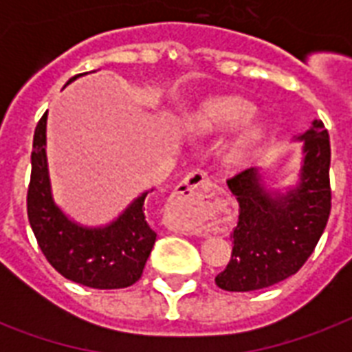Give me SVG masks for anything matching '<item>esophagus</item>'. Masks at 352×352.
Segmentation results:
<instances>
[{"mask_svg": "<svg viewBox=\"0 0 352 352\" xmlns=\"http://www.w3.org/2000/svg\"><path fill=\"white\" fill-rule=\"evenodd\" d=\"M208 175L201 170H193L192 173H188L184 177V181L177 186V195H181V197H192L193 193L204 188L208 184Z\"/></svg>", "mask_w": 352, "mask_h": 352, "instance_id": "34e87169", "label": "esophagus"}]
</instances>
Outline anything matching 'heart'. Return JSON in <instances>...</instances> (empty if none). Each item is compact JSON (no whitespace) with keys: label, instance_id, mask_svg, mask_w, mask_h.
Segmentation results:
<instances>
[{"label":"heart","instance_id":"heart-1","mask_svg":"<svg viewBox=\"0 0 352 352\" xmlns=\"http://www.w3.org/2000/svg\"><path fill=\"white\" fill-rule=\"evenodd\" d=\"M254 113V106L250 102L237 98V96H219L204 102L197 111L193 113L190 122L192 127L199 133H215L237 126ZM261 135V127L248 126L239 131L234 138L228 140L225 146V159L230 164H241L248 159L254 144Z\"/></svg>","mask_w":352,"mask_h":352}]
</instances>
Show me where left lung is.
<instances>
[{
	"label": "left lung",
	"instance_id": "1",
	"mask_svg": "<svg viewBox=\"0 0 352 352\" xmlns=\"http://www.w3.org/2000/svg\"><path fill=\"white\" fill-rule=\"evenodd\" d=\"M303 142L300 181L287 193H270L256 168L226 184L239 203L232 257L215 285L230 292L267 289L300 270L316 248L331 214V142L322 120L298 137Z\"/></svg>",
	"mask_w": 352,
	"mask_h": 352
}]
</instances>
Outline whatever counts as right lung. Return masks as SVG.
Wrapping results in <instances>:
<instances>
[{
  "instance_id": "add662e5",
  "label": "right lung",
  "mask_w": 352,
  "mask_h": 352,
  "mask_svg": "<svg viewBox=\"0 0 352 352\" xmlns=\"http://www.w3.org/2000/svg\"><path fill=\"white\" fill-rule=\"evenodd\" d=\"M78 76L82 74L73 76L67 84ZM45 129L47 113L34 129L27 192V215L43 256L63 278L84 287L100 290L131 287L142 276L157 239L144 215L148 192L135 199L111 225L87 228L73 223L52 201Z\"/></svg>"
}]
</instances>
